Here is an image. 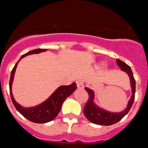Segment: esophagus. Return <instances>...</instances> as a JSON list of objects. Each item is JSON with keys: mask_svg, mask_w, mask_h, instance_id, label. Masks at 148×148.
I'll return each mask as SVG.
<instances>
[{"mask_svg": "<svg viewBox=\"0 0 148 148\" xmlns=\"http://www.w3.org/2000/svg\"><path fill=\"white\" fill-rule=\"evenodd\" d=\"M77 86V89L79 90H82V89L84 88V82L82 80V79H78V80L76 82Z\"/></svg>", "mask_w": 148, "mask_h": 148, "instance_id": "1", "label": "esophagus"}]
</instances>
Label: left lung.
<instances>
[{"mask_svg":"<svg viewBox=\"0 0 148 148\" xmlns=\"http://www.w3.org/2000/svg\"><path fill=\"white\" fill-rule=\"evenodd\" d=\"M116 62L121 70L127 73L130 77V86L132 88V96L127 104V108L124 111L120 113H111L97 107L94 102V91L88 88H85V90L87 91L88 94V99L84 107V114L90 122L94 124L101 125H111L116 123L129 112L134 102L136 92V80L134 79L132 70L128 65L126 64L125 62H122L120 60L117 59Z\"/></svg>","mask_w":148,"mask_h":148,"instance_id":"left-lung-1","label":"left lung"}]
</instances>
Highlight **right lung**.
Here are the masks:
<instances>
[{"label": "right lung", "mask_w": 148, "mask_h": 148, "mask_svg": "<svg viewBox=\"0 0 148 148\" xmlns=\"http://www.w3.org/2000/svg\"><path fill=\"white\" fill-rule=\"evenodd\" d=\"M47 49H38L29 51V52L21 56L19 61L23 58L29 55V54H38V53L45 51ZM18 62L16 63L14 67L13 68L12 71L11 72V76H10V79H9V90H10V96H11L13 105L20 114H22L28 120L34 122V123H46V122L53 120L59 114L65 99L71 95L77 89V85H76L75 82H73L72 84L69 85V86H60L53 93L52 95L49 97V99H46L42 103L40 104L39 106H34L32 108H23L20 106L18 102H16L14 97H13L12 94V84L14 72H15Z\"/></svg>", "instance_id": "obj_1"}]
</instances>
